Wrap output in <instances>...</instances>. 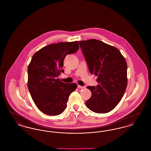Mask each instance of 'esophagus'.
<instances>
[{
	"label": "esophagus",
	"mask_w": 151,
	"mask_h": 151,
	"mask_svg": "<svg viewBox=\"0 0 151 151\" xmlns=\"http://www.w3.org/2000/svg\"><path fill=\"white\" fill-rule=\"evenodd\" d=\"M78 88H79V89H82V88H84V86H81L80 85H78Z\"/></svg>",
	"instance_id": "obj_1"
}]
</instances>
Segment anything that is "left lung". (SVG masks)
Instances as JSON below:
<instances>
[{"mask_svg":"<svg viewBox=\"0 0 151 151\" xmlns=\"http://www.w3.org/2000/svg\"><path fill=\"white\" fill-rule=\"evenodd\" d=\"M89 70L97 76V86H88L92 92L86 107L96 113H106L121 100L127 84V65L119 50L99 40L79 41Z\"/></svg>","mask_w":151,"mask_h":151,"instance_id":"obj_1","label":"left lung"}]
</instances>
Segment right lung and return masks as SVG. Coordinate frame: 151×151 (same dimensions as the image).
<instances>
[{
	"label": "right lung",
	"mask_w": 151,
	"mask_h": 151,
	"mask_svg": "<svg viewBox=\"0 0 151 151\" xmlns=\"http://www.w3.org/2000/svg\"><path fill=\"white\" fill-rule=\"evenodd\" d=\"M79 43L62 42L49 45L36 52L28 67V87L37 108L49 115L60 114L67 107L76 83H65L57 78L67 55L79 50Z\"/></svg>",
	"instance_id": "add662e5"
}]
</instances>
